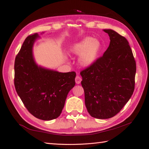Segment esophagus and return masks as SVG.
I'll return each mask as SVG.
<instances>
[{
  "label": "esophagus",
  "mask_w": 149,
  "mask_h": 149,
  "mask_svg": "<svg viewBox=\"0 0 149 149\" xmlns=\"http://www.w3.org/2000/svg\"><path fill=\"white\" fill-rule=\"evenodd\" d=\"M81 80H82L81 78L79 77V76H77L76 77V78H75V82H76V84H79L81 83Z\"/></svg>",
  "instance_id": "34e87169"
}]
</instances>
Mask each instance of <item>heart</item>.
Returning <instances> with one entry per match:
<instances>
[{"mask_svg": "<svg viewBox=\"0 0 149 149\" xmlns=\"http://www.w3.org/2000/svg\"><path fill=\"white\" fill-rule=\"evenodd\" d=\"M101 49V43L97 40L86 37L74 43L70 49V53L78 55V64L81 68L92 66L97 60Z\"/></svg>", "mask_w": 149, "mask_h": 149, "instance_id": "heart-1", "label": "heart"}]
</instances>
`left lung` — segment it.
I'll use <instances>...</instances> for the list:
<instances>
[{
    "instance_id": "1",
    "label": "left lung",
    "mask_w": 149,
    "mask_h": 149,
    "mask_svg": "<svg viewBox=\"0 0 149 149\" xmlns=\"http://www.w3.org/2000/svg\"><path fill=\"white\" fill-rule=\"evenodd\" d=\"M110 43L103 56L81 72L85 105L94 118L116 115L131 97L136 64L126 38L113 30L104 29Z\"/></svg>"
}]
</instances>
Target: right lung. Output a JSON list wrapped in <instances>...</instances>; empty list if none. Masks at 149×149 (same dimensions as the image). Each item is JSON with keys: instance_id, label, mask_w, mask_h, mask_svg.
Returning <instances> with one entry per match:
<instances>
[{"instance_id": "1", "label": "right lung", "mask_w": 149, "mask_h": 149, "mask_svg": "<svg viewBox=\"0 0 149 149\" xmlns=\"http://www.w3.org/2000/svg\"><path fill=\"white\" fill-rule=\"evenodd\" d=\"M38 39V33L26 37L16 56L14 84L30 113L38 119L50 120L61 114L68 94L75 85L76 73H61L38 65L33 53Z\"/></svg>"}]
</instances>
